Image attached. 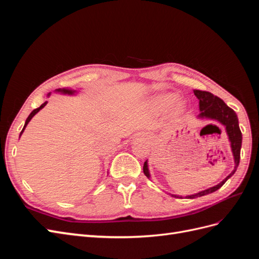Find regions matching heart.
<instances>
[{
    "label": "heart",
    "mask_w": 259,
    "mask_h": 259,
    "mask_svg": "<svg viewBox=\"0 0 259 259\" xmlns=\"http://www.w3.org/2000/svg\"><path fill=\"white\" fill-rule=\"evenodd\" d=\"M173 99H174L173 95H164L159 100H160V104L162 106L168 107L171 104V101H173ZM184 108H185V105H184L183 101H180V100L176 101L175 105H174V109H175L176 111H182V110H184Z\"/></svg>",
    "instance_id": "heart-1"
}]
</instances>
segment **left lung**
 Segmentation results:
<instances>
[{
	"mask_svg": "<svg viewBox=\"0 0 259 259\" xmlns=\"http://www.w3.org/2000/svg\"><path fill=\"white\" fill-rule=\"evenodd\" d=\"M194 95L198 97L199 99V106H200V114L199 117H207V119L211 120H216L218 122H221L226 126L227 134H228L229 140L231 143V149H232V153L234 156V163H236V166H234V169L231 171V173L227 176L222 183H219L218 185L208 188L206 190H203L201 192H198L192 195H187V199H194V198H199L203 197V195H206L208 193L214 192L218 190L227 180H228L234 173H236L237 167L240 163V152H241V146H242V133L239 127V120L237 113L234 112L231 108L227 106L224 100H222L219 97L213 95V94L209 92L205 91H199V90H194L193 91ZM144 173L147 177H150V174H149V169L147 165V161L144 164ZM175 198H183L179 197V195H173Z\"/></svg>",
	"mask_w": 259,
	"mask_h": 259,
	"instance_id": "8db88e82",
	"label": "left lung"
}]
</instances>
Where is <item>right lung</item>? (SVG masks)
<instances>
[{
	"instance_id": "right-lung-1",
	"label": "right lung",
	"mask_w": 259,
	"mask_h": 259,
	"mask_svg": "<svg viewBox=\"0 0 259 259\" xmlns=\"http://www.w3.org/2000/svg\"><path fill=\"white\" fill-rule=\"evenodd\" d=\"M58 92H61V93H64V94H70V95H71V94H73L74 92L73 91H71V90H66V89H62V90H57ZM46 104H48V101H45V103L44 104H42L40 107H38V108H36V109H34V110L32 111V112H31L30 114H29V116L27 117V120H26V123H25V126H23V128H22V131H21V133H20V135L22 134V133H23V131H25V128H26V126H27V124L30 122V120L31 119H32V117L34 116V114H36L38 111H40L41 110V109L42 108H44L45 107V105Z\"/></svg>"
}]
</instances>
